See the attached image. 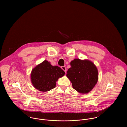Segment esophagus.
<instances>
[{"mask_svg": "<svg viewBox=\"0 0 127 127\" xmlns=\"http://www.w3.org/2000/svg\"><path fill=\"white\" fill-rule=\"evenodd\" d=\"M61 68H62V69L65 72H66V67H65V66H62L61 67Z\"/></svg>", "mask_w": 127, "mask_h": 127, "instance_id": "esophagus-1", "label": "esophagus"}]
</instances>
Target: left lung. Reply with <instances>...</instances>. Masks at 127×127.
Here are the masks:
<instances>
[{"label":"left lung","instance_id":"8db88e82","mask_svg":"<svg viewBox=\"0 0 127 127\" xmlns=\"http://www.w3.org/2000/svg\"><path fill=\"white\" fill-rule=\"evenodd\" d=\"M71 67L66 76L72 84L73 88L82 93L91 91L98 79V70L95 65L89 60L75 59L70 63Z\"/></svg>","mask_w":127,"mask_h":127}]
</instances>
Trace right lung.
Here are the masks:
<instances>
[{
	"mask_svg": "<svg viewBox=\"0 0 127 127\" xmlns=\"http://www.w3.org/2000/svg\"><path fill=\"white\" fill-rule=\"evenodd\" d=\"M64 74L60 67L52 66L49 62L44 61L32 70L31 81L34 87L38 91H47L54 88L56 82Z\"/></svg>",
	"mask_w": 127,
	"mask_h": 127,
	"instance_id": "right-lung-1",
	"label": "right lung"
}]
</instances>
